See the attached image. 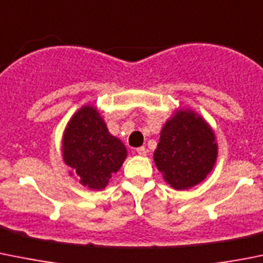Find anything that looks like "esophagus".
I'll list each match as a JSON object with an SVG mask.
<instances>
[{"mask_svg": "<svg viewBox=\"0 0 263 263\" xmlns=\"http://www.w3.org/2000/svg\"><path fill=\"white\" fill-rule=\"evenodd\" d=\"M136 153L139 155H146V153H147V150L145 149L144 146H140V147H137L136 149Z\"/></svg>", "mask_w": 263, "mask_h": 263, "instance_id": "34e87169", "label": "esophagus"}]
</instances>
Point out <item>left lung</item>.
Masks as SVG:
<instances>
[{
    "label": "left lung",
    "instance_id": "1",
    "mask_svg": "<svg viewBox=\"0 0 263 263\" xmlns=\"http://www.w3.org/2000/svg\"><path fill=\"white\" fill-rule=\"evenodd\" d=\"M217 144L211 127L193 111L180 110L160 132L154 153L158 170L177 190L193 187L211 172Z\"/></svg>",
    "mask_w": 263,
    "mask_h": 263
}]
</instances>
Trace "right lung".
Returning a JSON list of instances; mask_svg holds the SVG:
<instances>
[{"label":"right lung","mask_w":263,"mask_h":263,"mask_svg":"<svg viewBox=\"0 0 263 263\" xmlns=\"http://www.w3.org/2000/svg\"><path fill=\"white\" fill-rule=\"evenodd\" d=\"M65 163L93 190L108 185L127 157L126 146L109 134L93 106H83L70 119L63 139Z\"/></svg>","instance_id":"right-lung-1"}]
</instances>
